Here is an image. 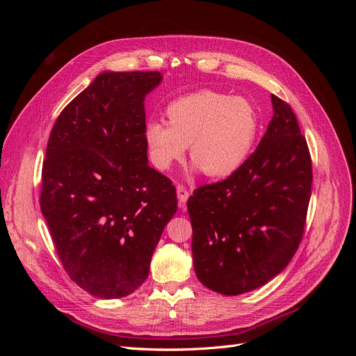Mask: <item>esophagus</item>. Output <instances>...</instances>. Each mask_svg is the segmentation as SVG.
<instances>
[{
    "label": "esophagus",
    "instance_id": "obj_1",
    "mask_svg": "<svg viewBox=\"0 0 356 356\" xmlns=\"http://www.w3.org/2000/svg\"><path fill=\"white\" fill-rule=\"evenodd\" d=\"M177 195H178V200L181 204H184L190 196L188 190L184 186H177Z\"/></svg>",
    "mask_w": 356,
    "mask_h": 356
}]
</instances>
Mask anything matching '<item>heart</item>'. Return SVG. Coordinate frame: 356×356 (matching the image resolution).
<instances>
[{
    "label": "heart",
    "mask_w": 356,
    "mask_h": 356,
    "mask_svg": "<svg viewBox=\"0 0 356 356\" xmlns=\"http://www.w3.org/2000/svg\"><path fill=\"white\" fill-rule=\"evenodd\" d=\"M168 123L149 122L145 144L152 163L168 170L190 147V156L211 178H227L248 159L258 134L254 105L238 96L200 90L166 106Z\"/></svg>",
    "instance_id": "1"
}]
</instances>
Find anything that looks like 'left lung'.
Segmentation results:
<instances>
[{
  "label": "left lung",
  "mask_w": 356,
  "mask_h": 356,
  "mask_svg": "<svg viewBox=\"0 0 356 356\" xmlns=\"http://www.w3.org/2000/svg\"><path fill=\"white\" fill-rule=\"evenodd\" d=\"M270 98L273 117L255 152L229 178L196 188L187 202L195 272L224 296L267 284L303 238L310 153L291 106Z\"/></svg>",
  "instance_id": "obj_1"
}]
</instances>
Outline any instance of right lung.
Listing matches in <instances>:
<instances>
[{
	"label": "right lung",
	"instance_id": "add662e5",
	"mask_svg": "<svg viewBox=\"0 0 356 356\" xmlns=\"http://www.w3.org/2000/svg\"><path fill=\"white\" fill-rule=\"evenodd\" d=\"M160 81L157 71L99 74L49 138L41 212L65 272L95 297L143 285L177 212L175 187L147 157L144 101Z\"/></svg>",
	"mask_w": 356,
	"mask_h": 356
}]
</instances>
